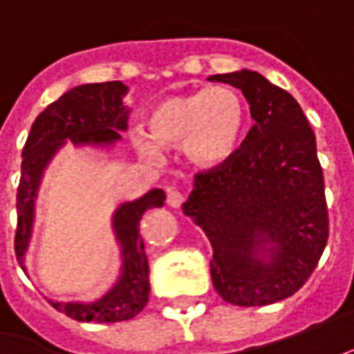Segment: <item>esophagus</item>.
Returning <instances> with one entry per match:
<instances>
[{
  "label": "esophagus",
  "instance_id": "esophagus-1",
  "mask_svg": "<svg viewBox=\"0 0 354 354\" xmlns=\"http://www.w3.org/2000/svg\"><path fill=\"white\" fill-rule=\"evenodd\" d=\"M167 203L170 207H180L184 203V194L178 192V189H170L167 196Z\"/></svg>",
  "mask_w": 354,
  "mask_h": 354
}]
</instances>
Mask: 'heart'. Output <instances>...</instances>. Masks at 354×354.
<instances>
[{
	"instance_id": "heart-1",
	"label": "heart",
	"mask_w": 354,
	"mask_h": 354,
	"mask_svg": "<svg viewBox=\"0 0 354 354\" xmlns=\"http://www.w3.org/2000/svg\"><path fill=\"white\" fill-rule=\"evenodd\" d=\"M149 131L133 129V145L157 157L160 147L184 145L196 167L217 168L242 147L248 126V106L230 86H205L194 93L167 96L149 112Z\"/></svg>"
}]
</instances>
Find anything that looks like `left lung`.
Masks as SVG:
<instances>
[{"instance_id":"8db88e82","label":"left lung","mask_w":354,"mask_h":354,"mask_svg":"<svg viewBox=\"0 0 354 354\" xmlns=\"http://www.w3.org/2000/svg\"><path fill=\"white\" fill-rule=\"evenodd\" d=\"M209 79L240 88L256 124L228 162L194 176L184 213L213 246L218 297L234 306H266L292 297L328 244L316 136L297 100L256 71Z\"/></svg>"}]
</instances>
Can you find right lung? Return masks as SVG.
Listing matches in <instances>:
<instances>
[{
    "mask_svg": "<svg viewBox=\"0 0 354 354\" xmlns=\"http://www.w3.org/2000/svg\"><path fill=\"white\" fill-rule=\"evenodd\" d=\"M126 91L127 86L120 81L75 86L59 96L35 120L23 147L21 180L17 187L15 256L21 266L35 218L36 189L46 165L66 143V139H71L77 145H112L118 141L122 137L120 131L127 127V110L122 102ZM162 203L165 192L151 189L116 211L114 230L124 248V268L116 287L106 297L93 304L52 302V306L77 322L112 324L136 318L149 300V263L139 234V221L147 209L162 207Z\"/></svg>",
    "mask_w": 354,
    "mask_h": 354,
    "instance_id": "obj_1",
    "label": "right lung"
}]
</instances>
